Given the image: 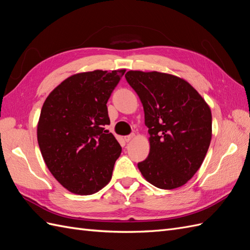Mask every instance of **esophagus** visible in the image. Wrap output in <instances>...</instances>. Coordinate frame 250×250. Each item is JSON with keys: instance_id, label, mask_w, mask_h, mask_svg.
<instances>
[{"instance_id": "1", "label": "esophagus", "mask_w": 250, "mask_h": 250, "mask_svg": "<svg viewBox=\"0 0 250 250\" xmlns=\"http://www.w3.org/2000/svg\"><path fill=\"white\" fill-rule=\"evenodd\" d=\"M134 138H135V134H134V133H132V134H130V135H127V136H125V142H126V143H130V142H131V140H133Z\"/></svg>"}]
</instances>
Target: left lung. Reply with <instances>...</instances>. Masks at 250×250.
<instances>
[{
  "instance_id": "8db88e82",
  "label": "left lung",
  "mask_w": 250,
  "mask_h": 250,
  "mask_svg": "<svg viewBox=\"0 0 250 250\" xmlns=\"http://www.w3.org/2000/svg\"><path fill=\"white\" fill-rule=\"evenodd\" d=\"M125 79L142 101L150 134L149 156L138 169L159 189L184 186L202 166L212 136L208 104L189 82L159 72L129 70Z\"/></svg>"
}]
</instances>
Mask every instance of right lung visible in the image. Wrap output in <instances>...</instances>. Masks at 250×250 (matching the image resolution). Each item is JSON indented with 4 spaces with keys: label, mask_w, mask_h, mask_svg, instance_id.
<instances>
[{
    "label": "right lung",
    "mask_w": 250,
    "mask_h": 250,
    "mask_svg": "<svg viewBox=\"0 0 250 250\" xmlns=\"http://www.w3.org/2000/svg\"><path fill=\"white\" fill-rule=\"evenodd\" d=\"M125 69H96L68 77L49 93L37 136L48 170L69 192L88 195L112 178L121 146L112 133L106 102Z\"/></svg>",
    "instance_id": "1"
}]
</instances>
